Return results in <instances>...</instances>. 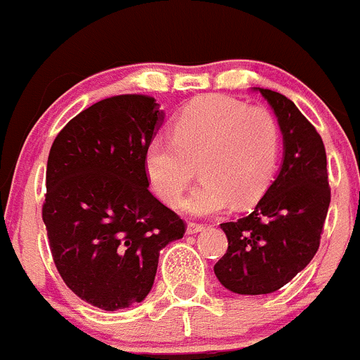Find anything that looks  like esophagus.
I'll use <instances>...</instances> for the list:
<instances>
[{
  "instance_id": "1",
  "label": "esophagus",
  "mask_w": 360,
  "mask_h": 360,
  "mask_svg": "<svg viewBox=\"0 0 360 360\" xmlns=\"http://www.w3.org/2000/svg\"><path fill=\"white\" fill-rule=\"evenodd\" d=\"M202 229H205V226H202V224H198V222L187 224V234H198V233H201Z\"/></svg>"
}]
</instances>
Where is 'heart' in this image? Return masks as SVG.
<instances>
[{
	"mask_svg": "<svg viewBox=\"0 0 360 360\" xmlns=\"http://www.w3.org/2000/svg\"><path fill=\"white\" fill-rule=\"evenodd\" d=\"M280 158V127L264 106H247L224 96L188 103L172 127L145 150V173L155 195L179 205L195 176L202 181L181 202L192 215L248 206L271 184Z\"/></svg>",
	"mask_w": 360,
	"mask_h": 360,
	"instance_id": "obj_1",
	"label": "heart"
}]
</instances>
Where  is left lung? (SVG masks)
I'll return each mask as SVG.
<instances>
[{
	"instance_id": "left-lung-1",
	"label": "left lung",
	"mask_w": 360,
	"mask_h": 360,
	"mask_svg": "<svg viewBox=\"0 0 360 360\" xmlns=\"http://www.w3.org/2000/svg\"><path fill=\"white\" fill-rule=\"evenodd\" d=\"M259 92L278 117L283 165L247 217L220 224L229 247L213 266L226 289L247 296L282 289L309 264L320 247L330 202L320 134L289 98L269 89Z\"/></svg>"
}]
</instances>
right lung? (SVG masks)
<instances>
[{"label":"right lung","instance_id":"right-lung-1","mask_svg":"<svg viewBox=\"0 0 360 360\" xmlns=\"http://www.w3.org/2000/svg\"><path fill=\"white\" fill-rule=\"evenodd\" d=\"M165 115L152 96L101 99L52 143L41 217L60 278L80 300L115 311L154 285L159 252L184 220L148 191L145 150Z\"/></svg>","mask_w":360,"mask_h":360}]
</instances>
